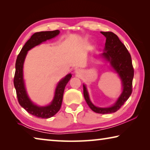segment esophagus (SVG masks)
Masks as SVG:
<instances>
[{
	"instance_id": "1",
	"label": "esophagus",
	"mask_w": 150,
	"mask_h": 150,
	"mask_svg": "<svg viewBox=\"0 0 150 150\" xmlns=\"http://www.w3.org/2000/svg\"><path fill=\"white\" fill-rule=\"evenodd\" d=\"M81 73H82V71H81V70L79 69H77L75 70L76 75H78V76H80L81 74Z\"/></svg>"
}]
</instances>
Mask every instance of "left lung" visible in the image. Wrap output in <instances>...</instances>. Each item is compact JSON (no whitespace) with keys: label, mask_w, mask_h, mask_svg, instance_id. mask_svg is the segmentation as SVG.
I'll list each match as a JSON object with an SVG mask.
<instances>
[{"label":"left lung","mask_w":150,"mask_h":150,"mask_svg":"<svg viewBox=\"0 0 150 150\" xmlns=\"http://www.w3.org/2000/svg\"><path fill=\"white\" fill-rule=\"evenodd\" d=\"M106 38L105 47L103 54L98 57L110 63V67L120 78L122 91L118 99L112 106L109 107H98L91 102L87 87L83 84V95L90 108L98 114L115 112L128 99L132 92L134 69L131 55L122 43L115 34L111 32H100Z\"/></svg>","instance_id":"8db88e82"}]
</instances>
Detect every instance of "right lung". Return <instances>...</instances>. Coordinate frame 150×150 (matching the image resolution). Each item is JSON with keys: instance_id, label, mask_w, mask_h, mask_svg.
<instances>
[{"instance_id": "obj_1", "label": "right lung", "mask_w": 150, "mask_h": 150, "mask_svg": "<svg viewBox=\"0 0 150 150\" xmlns=\"http://www.w3.org/2000/svg\"><path fill=\"white\" fill-rule=\"evenodd\" d=\"M59 30L36 32L22 48L16 62V71L14 78V85L16 88V95L18 103L28 112L32 115L42 118H49L54 116L59 110L62 104L63 95L65 87L69 82L72 75L69 73L57 83L55 90L54 96L50 105L46 106H39L34 104L30 100L28 95L24 80L23 67L25 59L28 52L36 45L41 44L42 42L56 37L59 34Z\"/></svg>"}]
</instances>
